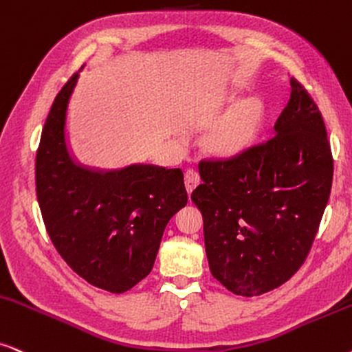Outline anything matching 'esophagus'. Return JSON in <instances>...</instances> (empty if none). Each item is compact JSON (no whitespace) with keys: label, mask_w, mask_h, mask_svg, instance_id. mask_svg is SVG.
<instances>
[{"label":"esophagus","mask_w":352,"mask_h":352,"mask_svg":"<svg viewBox=\"0 0 352 352\" xmlns=\"http://www.w3.org/2000/svg\"><path fill=\"white\" fill-rule=\"evenodd\" d=\"M199 182H200V176H199L197 171L187 170V171L184 173V184H186L187 194L192 192L195 187L199 186Z\"/></svg>","instance_id":"1"}]
</instances>
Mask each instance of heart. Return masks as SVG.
<instances>
[{"label": "heart", "mask_w": 352, "mask_h": 352, "mask_svg": "<svg viewBox=\"0 0 352 352\" xmlns=\"http://www.w3.org/2000/svg\"><path fill=\"white\" fill-rule=\"evenodd\" d=\"M263 116V104L249 98L210 122L202 135L205 153L215 158H234L252 144Z\"/></svg>", "instance_id": "obj_1"}]
</instances>
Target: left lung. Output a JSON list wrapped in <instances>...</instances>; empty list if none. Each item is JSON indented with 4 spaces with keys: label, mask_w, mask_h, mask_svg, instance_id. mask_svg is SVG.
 Returning <instances> with one entry per match:
<instances>
[{
    "label": "left lung",
    "mask_w": 352,
    "mask_h": 352,
    "mask_svg": "<svg viewBox=\"0 0 352 352\" xmlns=\"http://www.w3.org/2000/svg\"><path fill=\"white\" fill-rule=\"evenodd\" d=\"M190 195L204 217L208 267L237 296L289 280L307 257L330 197L333 158L322 113L291 79L273 137L226 162H202Z\"/></svg>",
    "instance_id": "obj_1"
}]
</instances>
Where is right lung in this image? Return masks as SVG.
I'll list each match as a JSON object with an SVG mask.
<instances>
[{
    "instance_id": "right-lung-1",
    "label": "right lung",
    "mask_w": 352,
    "mask_h": 352,
    "mask_svg": "<svg viewBox=\"0 0 352 352\" xmlns=\"http://www.w3.org/2000/svg\"><path fill=\"white\" fill-rule=\"evenodd\" d=\"M82 69L56 95L43 126L36 199L67 265L90 285L120 294L152 272L168 221L187 204L184 175L153 165L103 171L76 162L66 118Z\"/></svg>"
}]
</instances>
